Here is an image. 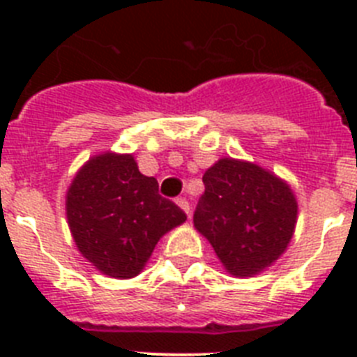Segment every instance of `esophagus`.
Segmentation results:
<instances>
[{
	"label": "esophagus",
	"mask_w": 357,
	"mask_h": 357,
	"mask_svg": "<svg viewBox=\"0 0 357 357\" xmlns=\"http://www.w3.org/2000/svg\"><path fill=\"white\" fill-rule=\"evenodd\" d=\"M175 202H176V206L181 207V209L184 211L185 214H189V213H191V206H189L188 198H184V197H178V198H176Z\"/></svg>",
	"instance_id": "obj_1"
}]
</instances>
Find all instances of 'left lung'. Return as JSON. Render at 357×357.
<instances>
[{
    "label": "left lung",
    "instance_id": "obj_1",
    "mask_svg": "<svg viewBox=\"0 0 357 357\" xmlns=\"http://www.w3.org/2000/svg\"><path fill=\"white\" fill-rule=\"evenodd\" d=\"M206 191L193 214L223 266L250 277L273 263L288 247L296 222L291 189L250 162L222 159L204 175Z\"/></svg>",
    "mask_w": 357,
    "mask_h": 357
}]
</instances>
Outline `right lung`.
I'll return each mask as SVG.
<instances>
[{"label": "right lung", "mask_w": 357, "mask_h": 357, "mask_svg": "<svg viewBox=\"0 0 357 357\" xmlns=\"http://www.w3.org/2000/svg\"><path fill=\"white\" fill-rule=\"evenodd\" d=\"M78 250L102 273L128 279L143 270L160 236L185 222V213L159 195L132 155L93 157L75 176L66 200Z\"/></svg>", "instance_id": "right-lung-1"}]
</instances>
